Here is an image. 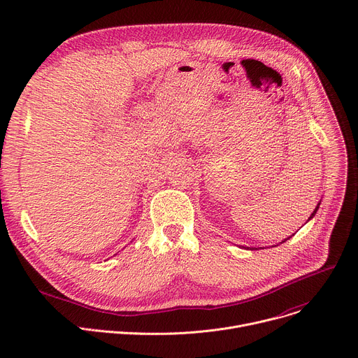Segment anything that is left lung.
<instances>
[{
  "label": "left lung",
  "mask_w": 358,
  "mask_h": 358,
  "mask_svg": "<svg viewBox=\"0 0 358 358\" xmlns=\"http://www.w3.org/2000/svg\"><path fill=\"white\" fill-rule=\"evenodd\" d=\"M319 206H320V202H319V203H317V207H316V208H315V211H313V213H312V215H310V218H309V220H308V221H310V220H312V218H313V217H315V215H316V213H317V210H319ZM289 238H292V236H289ZM289 238H286V239H285V241H287V239H289ZM285 241H282V242H285ZM246 249H258V248H246Z\"/></svg>",
  "instance_id": "8db88e82"
}]
</instances>
